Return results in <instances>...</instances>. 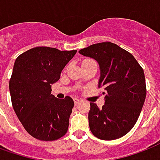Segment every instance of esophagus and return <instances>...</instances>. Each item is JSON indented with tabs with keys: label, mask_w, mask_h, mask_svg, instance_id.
Instances as JSON below:
<instances>
[{
	"label": "esophagus",
	"mask_w": 160,
	"mask_h": 160,
	"mask_svg": "<svg viewBox=\"0 0 160 160\" xmlns=\"http://www.w3.org/2000/svg\"><path fill=\"white\" fill-rule=\"evenodd\" d=\"M81 101H82L81 99H78V98H74V103H75L76 105L79 104Z\"/></svg>",
	"instance_id": "esophagus-1"
}]
</instances>
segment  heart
I'll return each mask as SVG.
<instances>
[{"instance_id": "obj_1", "label": "heart", "mask_w": 160, "mask_h": 160, "mask_svg": "<svg viewBox=\"0 0 160 160\" xmlns=\"http://www.w3.org/2000/svg\"><path fill=\"white\" fill-rule=\"evenodd\" d=\"M89 60H92V59H85L83 62H85V61H89Z\"/></svg>"}]
</instances>
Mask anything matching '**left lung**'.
Here are the masks:
<instances>
[{
    "instance_id": "obj_1",
    "label": "left lung",
    "mask_w": 160,
    "mask_h": 160,
    "mask_svg": "<svg viewBox=\"0 0 160 160\" xmlns=\"http://www.w3.org/2000/svg\"><path fill=\"white\" fill-rule=\"evenodd\" d=\"M100 65L99 88L105 104L90 103L89 129L101 140L118 139L129 132L138 119L147 94L143 69L135 57L115 43H96L79 51Z\"/></svg>"
}]
</instances>
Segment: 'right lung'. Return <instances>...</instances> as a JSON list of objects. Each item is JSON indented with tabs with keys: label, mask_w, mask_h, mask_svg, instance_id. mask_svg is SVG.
Listing matches in <instances>:
<instances>
[{
	"label": "right lung",
	"mask_w": 160,
	"mask_h": 160,
	"mask_svg": "<svg viewBox=\"0 0 160 160\" xmlns=\"http://www.w3.org/2000/svg\"><path fill=\"white\" fill-rule=\"evenodd\" d=\"M76 53L36 47L15 60L9 81L12 105L25 130L36 139L55 141L68 130L74 101L70 96L54 97L51 84L59 80Z\"/></svg>",
	"instance_id": "obj_1"
}]
</instances>
